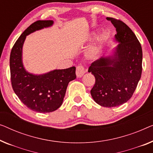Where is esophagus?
<instances>
[{"instance_id": "obj_1", "label": "esophagus", "mask_w": 153, "mask_h": 153, "mask_svg": "<svg viewBox=\"0 0 153 153\" xmlns=\"http://www.w3.org/2000/svg\"><path fill=\"white\" fill-rule=\"evenodd\" d=\"M85 70L83 66H82L81 65L77 66L76 70V74L77 77L80 78V77L83 76V75L85 74Z\"/></svg>"}]
</instances>
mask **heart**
<instances>
[{
	"mask_svg": "<svg viewBox=\"0 0 153 153\" xmlns=\"http://www.w3.org/2000/svg\"><path fill=\"white\" fill-rule=\"evenodd\" d=\"M101 46L99 45V44L97 43L88 48L85 52V55L88 59H90V60H94V59L99 58V56L101 54Z\"/></svg>",
	"mask_w": 153,
	"mask_h": 153,
	"instance_id": "b5f03b06",
	"label": "heart"
}]
</instances>
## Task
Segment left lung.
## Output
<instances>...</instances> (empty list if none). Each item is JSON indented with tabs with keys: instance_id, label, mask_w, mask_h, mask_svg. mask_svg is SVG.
<instances>
[{
	"instance_id": "obj_1",
	"label": "left lung",
	"mask_w": 153,
	"mask_h": 153,
	"mask_svg": "<svg viewBox=\"0 0 153 153\" xmlns=\"http://www.w3.org/2000/svg\"><path fill=\"white\" fill-rule=\"evenodd\" d=\"M116 28L114 39L118 45L108 56L95 61L88 72L95 77L90 93L103 107L125 103L135 90L142 71V49L135 34L123 22L107 17Z\"/></svg>"
}]
</instances>
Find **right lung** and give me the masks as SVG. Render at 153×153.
Returning a JSON list of instances; mask_svg holds the SVG:
<instances>
[{
    "instance_id": "right-lung-1",
    "label": "right lung",
    "mask_w": 153,
    "mask_h": 153,
    "mask_svg": "<svg viewBox=\"0 0 153 153\" xmlns=\"http://www.w3.org/2000/svg\"><path fill=\"white\" fill-rule=\"evenodd\" d=\"M53 21H37L29 26L13 46L10 66L13 90L20 100L33 111L45 113L62 105L70 81L76 78V68L54 70L35 74L25 70L23 63V46L27 35L53 25Z\"/></svg>"
}]
</instances>
